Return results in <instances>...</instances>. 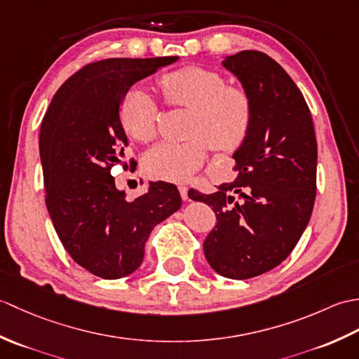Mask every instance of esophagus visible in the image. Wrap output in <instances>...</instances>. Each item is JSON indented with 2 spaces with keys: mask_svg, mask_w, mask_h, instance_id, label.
Here are the masks:
<instances>
[{
  "mask_svg": "<svg viewBox=\"0 0 359 359\" xmlns=\"http://www.w3.org/2000/svg\"><path fill=\"white\" fill-rule=\"evenodd\" d=\"M177 188H179V193L182 196V199L187 201L188 199V188L185 185H179Z\"/></svg>",
  "mask_w": 359,
  "mask_h": 359,
  "instance_id": "34e87169",
  "label": "esophagus"
}]
</instances>
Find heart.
<instances>
[{"instance_id":"1","label":"heart","mask_w":359,"mask_h":359,"mask_svg":"<svg viewBox=\"0 0 359 359\" xmlns=\"http://www.w3.org/2000/svg\"><path fill=\"white\" fill-rule=\"evenodd\" d=\"M158 85L170 103L194 108L188 134L196 137L165 140L152 147L143 158L149 177L184 182L203 165L208 144L216 151L231 152L245 142L253 123V102L243 89L226 86L222 74L187 66L163 74ZM118 114L126 134L137 142L147 143L156 137L158 104L144 88H129Z\"/></svg>"}]
</instances>
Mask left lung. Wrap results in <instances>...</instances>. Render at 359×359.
<instances>
[{"label":"left lung","mask_w":359,"mask_h":359,"mask_svg":"<svg viewBox=\"0 0 359 359\" xmlns=\"http://www.w3.org/2000/svg\"><path fill=\"white\" fill-rule=\"evenodd\" d=\"M222 66L253 102V123L233 154L236 179L212 194L188 196L216 212V226L203 242L211 269L250 279L284 261L309 225L318 144L309 106L280 65L264 52L242 50Z\"/></svg>","instance_id":"8db88e82"}]
</instances>
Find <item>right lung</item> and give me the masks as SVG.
Wrapping results in <instances>:
<instances>
[{"mask_svg":"<svg viewBox=\"0 0 359 359\" xmlns=\"http://www.w3.org/2000/svg\"><path fill=\"white\" fill-rule=\"evenodd\" d=\"M177 60L90 63L60 86L43 118L46 207L67 253L98 278H125L139 269L152 228L182 205L179 189L166 182H151L147 193L129 202L111 175L114 165L128 166L121 98L134 83Z\"/></svg>","mask_w":359,"mask_h":359,"instance_id":"1","label":"right lung"}]
</instances>
